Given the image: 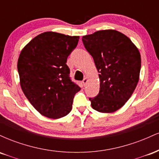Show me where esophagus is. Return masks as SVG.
<instances>
[{
	"label": "esophagus",
	"instance_id": "esophagus-1",
	"mask_svg": "<svg viewBox=\"0 0 159 159\" xmlns=\"http://www.w3.org/2000/svg\"><path fill=\"white\" fill-rule=\"evenodd\" d=\"M87 78H84V80L82 81V84H83V85L85 86L86 84H87Z\"/></svg>",
	"mask_w": 159,
	"mask_h": 159
}]
</instances>
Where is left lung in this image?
<instances>
[{
  "mask_svg": "<svg viewBox=\"0 0 159 159\" xmlns=\"http://www.w3.org/2000/svg\"><path fill=\"white\" fill-rule=\"evenodd\" d=\"M99 72V93L90 98L94 110L111 113L125 105L139 81L141 59L131 39L114 30H104L82 37Z\"/></svg>",
  "mask_w": 159,
  "mask_h": 159,
  "instance_id": "8db88e82",
  "label": "left lung"
}]
</instances>
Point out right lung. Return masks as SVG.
I'll return each instance as SVG.
<instances>
[{
	"label": "right lung",
	"instance_id": "obj_1",
	"mask_svg": "<svg viewBox=\"0 0 159 159\" xmlns=\"http://www.w3.org/2000/svg\"><path fill=\"white\" fill-rule=\"evenodd\" d=\"M79 36L54 32L36 36L18 60L20 84L35 109L43 116L58 119L66 116L80 87L71 80L67 58L77 46Z\"/></svg>",
	"mask_w": 159,
	"mask_h": 159
}]
</instances>
